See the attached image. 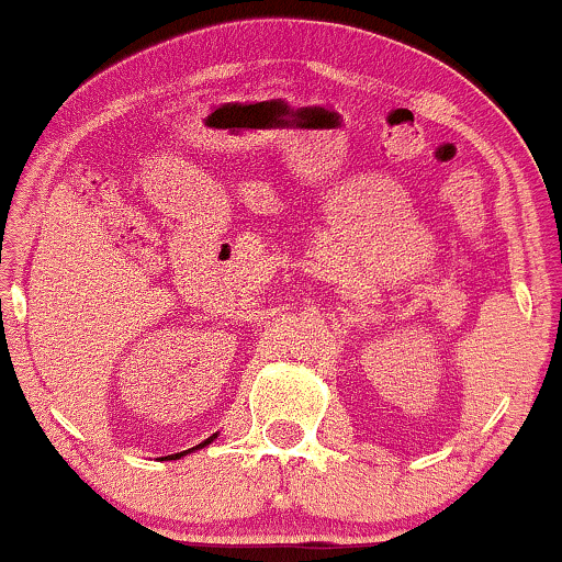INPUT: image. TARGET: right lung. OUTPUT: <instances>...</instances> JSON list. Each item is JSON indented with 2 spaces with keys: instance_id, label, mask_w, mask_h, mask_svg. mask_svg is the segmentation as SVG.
I'll return each instance as SVG.
<instances>
[{
  "instance_id": "1",
  "label": "right lung",
  "mask_w": 562,
  "mask_h": 562,
  "mask_svg": "<svg viewBox=\"0 0 562 562\" xmlns=\"http://www.w3.org/2000/svg\"><path fill=\"white\" fill-rule=\"evenodd\" d=\"M215 437H217V434H213V437H210V439H204V441H202V445L191 447V450H202V447H207V445H210V441H213ZM191 450H187V452H178V454H168V460H178V458H183V454H189Z\"/></svg>"
}]
</instances>
